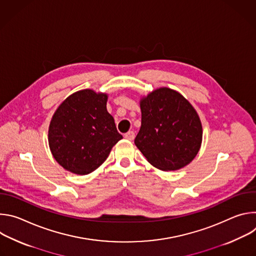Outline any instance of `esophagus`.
<instances>
[{
    "label": "esophagus",
    "mask_w": 256,
    "mask_h": 256,
    "mask_svg": "<svg viewBox=\"0 0 256 256\" xmlns=\"http://www.w3.org/2000/svg\"><path fill=\"white\" fill-rule=\"evenodd\" d=\"M124 138L128 140H132L134 138V132H128L126 134H124Z\"/></svg>",
    "instance_id": "1"
}]
</instances>
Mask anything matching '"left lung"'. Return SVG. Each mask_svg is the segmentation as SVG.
<instances>
[{"instance_id":"8db88e82","label":"left lung","mask_w":256,"mask_h":256,"mask_svg":"<svg viewBox=\"0 0 256 256\" xmlns=\"http://www.w3.org/2000/svg\"><path fill=\"white\" fill-rule=\"evenodd\" d=\"M142 124L134 144L150 164L173 171L190 164L198 153L202 126L192 105L167 87L140 101Z\"/></svg>"}]
</instances>
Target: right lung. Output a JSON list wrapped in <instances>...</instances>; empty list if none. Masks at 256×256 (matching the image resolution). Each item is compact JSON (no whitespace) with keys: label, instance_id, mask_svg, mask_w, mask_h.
Returning <instances> with one entry per match:
<instances>
[{"label":"right lung","instance_id":"right-lung-1","mask_svg":"<svg viewBox=\"0 0 256 256\" xmlns=\"http://www.w3.org/2000/svg\"><path fill=\"white\" fill-rule=\"evenodd\" d=\"M107 98L105 93L85 89L58 107L48 128V144L64 169L79 175L93 172L122 138L106 109Z\"/></svg>","mask_w":256,"mask_h":256}]
</instances>
